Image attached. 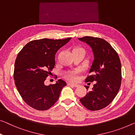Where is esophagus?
<instances>
[{"instance_id":"1","label":"esophagus","mask_w":135,"mask_h":135,"mask_svg":"<svg viewBox=\"0 0 135 135\" xmlns=\"http://www.w3.org/2000/svg\"><path fill=\"white\" fill-rule=\"evenodd\" d=\"M68 85H70V86H73L74 87H78L79 85H78V84H72V83H70V82H68Z\"/></svg>"}]
</instances>
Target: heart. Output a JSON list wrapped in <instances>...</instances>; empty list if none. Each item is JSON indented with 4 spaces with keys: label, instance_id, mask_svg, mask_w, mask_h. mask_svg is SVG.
Here are the masks:
<instances>
[{
    "label": "heart",
    "instance_id": "obj_1",
    "mask_svg": "<svg viewBox=\"0 0 135 135\" xmlns=\"http://www.w3.org/2000/svg\"><path fill=\"white\" fill-rule=\"evenodd\" d=\"M76 51H82L84 52V50L82 47H76L73 49V52ZM78 70H72V71H68L66 72L64 74V76L66 79L70 80V81H76L78 80Z\"/></svg>",
    "mask_w": 135,
    "mask_h": 135
}]
</instances>
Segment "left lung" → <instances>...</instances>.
Instances as JSON below:
<instances>
[{
    "label": "left lung",
    "mask_w": 135,
    "mask_h": 135,
    "mask_svg": "<svg viewBox=\"0 0 135 135\" xmlns=\"http://www.w3.org/2000/svg\"><path fill=\"white\" fill-rule=\"evenodd\" d=\"M91 47L94 59L85 82H95L92 90L80 99L85 108L91 111L109 105L117 95L121 85V64L117 52L105 40L85 36L79 38ZM88 90V88L85 86Z\"/></svg>",
    "instance_id": "8db88e82"
}]
</instances>
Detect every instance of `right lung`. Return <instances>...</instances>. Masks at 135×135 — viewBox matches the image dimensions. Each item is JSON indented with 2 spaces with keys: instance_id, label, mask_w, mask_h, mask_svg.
Listing matches in <instances>:
<instances>
[{
  "instance_id": "obj_1",
  "label": "right lung",
  "mask_w": 135,
  "mask_h": 135,
  "mask_svg": "<svg viewBox=\"0 0 135 135\" xmlns=\"http://www.w3.org/2000/svg\"><path fill=\"white\" fill-rule=\"evenodd\" d=\"M71 39L34 40L18 53L13 74L15 85L24 102L31 107L48 110L59 99L67 83L58 79L55 84L45 85L44 81L55 67L56 52Z\"/></svg>"
}]
</instances>
